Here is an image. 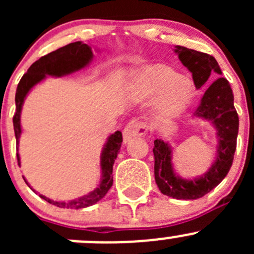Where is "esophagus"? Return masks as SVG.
<instances>
[{"instance_id": "34e87169", "label": "esophagus", "mask_w": 254, "mask_h": 254, "mask_svg": "<svg viewBox=\"0 0 254 254\" xmlns=\"http://www.w3.org/2000/svg\"><path fill=\"white\" fill-rule=\"evenodd\" d=\"M147 132V127L145 123L140 122V120H131L127 124V127L123 130V136H124V141L127 142L130 139L136 136H142Z\"/></svg>"}]
</instances>
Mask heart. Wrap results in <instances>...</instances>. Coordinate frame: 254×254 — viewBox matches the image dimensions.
Instances as JSON below:
<instances>
[{
	"mask_svg": "<svg viewBox=\"0 0 254 254\" xmlns=\"http://www.w3.org/2000/svg\"><path fill=\"white\" fill-rule=\"evenodd\" d=\"M134 89L143 97L157 99L161 117H173L188 107L193 97V86L187 77L167 66H153L135 76Z\"/></svg>",
	"mask_w": 254,
	"mask_h": 254,
	"instance_id": "heart-1",
	"label": "heart"
}]
</instances>
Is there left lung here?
Segmentation results:
<instances>
[{
  "label": "left lung",
  "mask_w": 254,
  "mask_h": 254,
  "mask_svg": "<svg viewBox=\"0 0 254 254\" xmlns=\"http://www.w3.org/2000/svg\"><path fill=\"white\" fill-rule=\"evenodd\" d=\"M176 53L182 64L193 75L196 88L206 87L210 75L214 72L221 75L217 61L209 54L183 47H177ZM194 115L211 120L214 124L219 136L217 157L211 168L201 178L191 181L182 179L173 171L170 146L162 140H155L152 151L155 156L156 184L161 193L171 198L184 200L201 198L221 183L234 162L237 145L238 114L234 106L231 86L226 78L219 77L210 84Z\"/></svg>",
  "instance_id": "left-lung-1"
}]
</instances>
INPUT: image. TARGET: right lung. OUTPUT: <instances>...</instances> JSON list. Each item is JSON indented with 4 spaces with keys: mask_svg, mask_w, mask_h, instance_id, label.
<instances>
[{
    "mask_svg": "<svg viewBox=\"0 0 254 254\" xmlns=\"http://www.w3.org/2000/svg\"><path fill=\"white\" fill-rule=\"evenodd\" d=\"M93 53L89 45L83 44L81 42L71 43V44L65 45V47L58 49L48 55L42 56L38 61H35L27 72L23 75L18 83L16 92V113L13 115V127L14 134H16V140L18 143V139L20 136V111H22L23 102H24L25 96L30 91L34 84L45 78V75L51 76H63L67 73L75 72V71L81 70L82 67L87 65L91 61ZM123 142V135L120 131H115L109 136L108 141L103 148L101 158V167L103 172V178H102L101 184L96 190L89 193L88 195H84L77 200L68 201V203H61V201H54L51 199L45 198L44 195H40L48 203L59 207H66V209H82V207L91 206L96 204L97 201L101 200L106 196L108 190L113 186V165L119 153L120 146ZM18 165H20L19 155L17 153ZM25 181V179H24ZM27 183V181H25ZM28 184V183H27Z\"/></svg>",
    "mask_w": 254,
    "mask_h": 254,
    "instance_id": "add662e5",
    "label": "right lung"
}]
</instances>
